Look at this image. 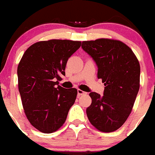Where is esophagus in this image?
<instances>
[{
    "label": "esophagus",
    "instance_id": "1",
    "mask_svg": "<svg viewBox=\"0 0 155 155\" xmlns=\"http://www.w3.org/2000/svg\"><path fill=\"white\" fill-rule=\"evenodd\" d=\"M84 94H86V93L84 91H83V90H80V89H78V96H81V95H84Z\"/></svg>",
    "mask_w": 155,
    "mask_h": 155
}]
</instances>
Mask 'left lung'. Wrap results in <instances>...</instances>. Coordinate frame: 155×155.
I'll return each instance as SVG.
<instances>
[{"label": "left lung", "mask_w": 155, "mask_h": 155, "mask_svg": "<svg viewBox=\"0 0 155 155\" xmlns=\"http://www.w3.org/2000/svg\"><path fill=\"white\" fill-rule=\"evenodd\" d=\"M83 50L96 62L102 79L103 96L90 93L87 108L90 124L98 130L111 133L120 127L133 109L140 85V65L133 50L118 40L99 38L82 42Z\"/></svg>", "instance_id": "obj_1"}]
</instances>
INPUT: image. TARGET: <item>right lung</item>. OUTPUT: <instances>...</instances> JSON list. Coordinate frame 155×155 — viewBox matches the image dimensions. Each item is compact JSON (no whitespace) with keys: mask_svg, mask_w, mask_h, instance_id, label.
<instances>
[{"mask_svg":"<svg viewBox=\"0 0 155 155\" xmlns=\"http://www.w3.org/2000/svg\"><path fill=\"white\" fill-rule=\"evenodd\" d=\"M81 45V41L70 40L39 41L25 50L18 65V87L24 112L41 133L59 130L75 102L77 89H64L58 84L65 75L67 61Z\"/></svg>","mask_w":155,"mask_h":155,"instance_id":"1","label":"right lung"}]
</instances>
